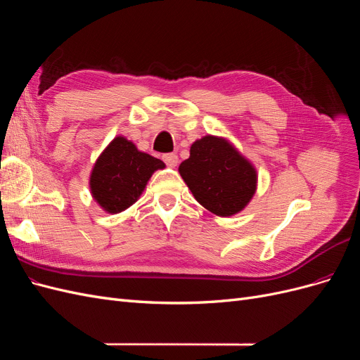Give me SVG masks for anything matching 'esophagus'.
<instances>
[{"instance_id":"34e87169","label":"esophagus","mask_w":360,"mask_h":360,"mask_svg":"<svg viewBox=\"0 0 360 360\" xmlns=\"http://www.w3.org/2000/svg\"><path fill=\"white\" fill-rule=\"evenodd\" d=\"M162 159H163V162H165L169 168L177 167V163H179V158H177L176 153H167V155L162 156Z\"/></svg>"}]
</instances>
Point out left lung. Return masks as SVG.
Returning a JSON list of instances; mask_svg holds the SVG:
<instances>
[{
    "mask_svg": "<svg viewBox=\"0 0 360 360\" xmlns=\"http://www.w3.org/2000/svg\"><path fill=\"white\" fill-rule=\"evenodd\" d=\"M179 171L195 200L217 216L243 210L257 189L254 167L228 141L210 135L195 141Z\"/></svg>",
    "mask_w": 360,
    "mask_h": 360,
    "instance_id": "8db88e82",
    "label": "left lung"
}]
</instances>
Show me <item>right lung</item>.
<instances>
[{
  "label": "right lung",
  "mask_w": 360,
  "mask_h": 360,
  "mask_svg": "<svg viewBox=\"0 0 360 360\" xmlns=\"http://www.w3.org/2000/svg\"><path fill=\"white\" fill-rule=\"evenodd\" d=\"M162 168L165 163L160 159L117 136L96 162L90 177L91 193L108 213L123 212L143 193L151 174Z\"/></svg>",
  "instance_id": "1"
}]
</instances>
